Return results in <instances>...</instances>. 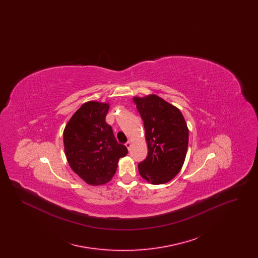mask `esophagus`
<instances>
[{
    "mask_svg": "<svg viewBox=\"0 0 258 258\" xmlns=\"http://www.w3.org/2000/svg\"><path fill=\"white\" fill-rule=\"evenodd\" d=\"M124 145H125V147L127 148V149L130 150V148H131V145H132V144H131V141H127V142H126V143H125Z\"/></svg>",
    "mask_w": 258,
    "mask_h": 258,
    "instance_id": "esophagus-1",
    "label": "esophagus"
}]
</instances>
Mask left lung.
Masks as SVG:
<instances>
[{
	"label": "left lung",
	"instance_id": "obj_1",
	"mask_svg": "<svg viewBox=\"0 0 258 258\" xmlns=\"http://www.w3.org/2000/svg\"><path fill=\"white\" fill-rule=\"evenodd\" d=\"M134 101L148 145L147 158L138 163V171L151 184H165L183 166L188 144L186 123L181 111L156 95Z\"/></svg>",
	"mask_w": 258,
	"mask_h": 258
}]
</instances>
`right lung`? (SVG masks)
Segmentation results:
<instances>
[{
  "label": "right lung",
  "instance_id": "add662e5",
  "mask_svg": "<svg viewBox=\"0 0 258 258\" xmlns=\"http://www.w3.org/2000/svg\"><path fill=\"white\" fill-rule=\"evenodd\" d=\"M109 105L97 101L84 103L63 131L66 156L74 170L90 184H105L117 170L119 159L127 149L119 144L105 122Z\"/></svg>",
  "mask_w": 258,
  "mask_h": 258
}]
</instances>
